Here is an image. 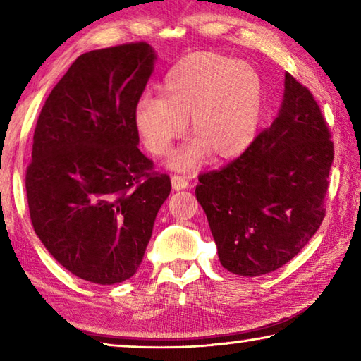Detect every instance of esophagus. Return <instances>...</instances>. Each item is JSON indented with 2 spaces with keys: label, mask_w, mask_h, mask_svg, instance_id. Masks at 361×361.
<instances>
[{
  "label": "esophagus",
  "mask_w": 361,
  "mask_h": 361,
  "mask_svg": "<svg viewBox=\"0 0 361 361\" xmlns=\"http://www.w3.org/2000/svg\"><path fill=\"white\" fill-rule=\"evenodd\" d=\"M172 188L175 191H181V189H186L189 188V180L186 176H181V175H173L172 176Z\"/></svg>",
  "instance_id": "1"
}]
</instances>
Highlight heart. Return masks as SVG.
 I'll use <instances>...</instances> for the list:
<instances>
[{"label":"heart","instance_id":"1","mask_svg":"<svg viewBox=\"0 0 361 361\" xmlns=\"http://www.w3.org/2000/svg\"><path fill=\"white\" fill-rule=\"evenodd\" d=\"M161 94L140 97L133 122L146 149L166 156L189 119L195 137L170 157L173 169L199 167L213 151L219 159H234L258 135L264 87L247 62L215 52L192 54L167 73Z\"/></svg>","mask_w":361,"mask_h":361}]
</instances>
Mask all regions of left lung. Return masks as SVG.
<instances>
[{
  "label": "left lung",
  "mask_w": 361,
  "mask_h": 361,
  "mask_svg": "<svg viewBox=\"0 0 361 361\" xmlns=\"http://www.w3.org/2000/svg\"><path fill=\"white\" fill-rule=\"evenodd\" d=\"M307 87L285 75L277 118L240 157L199 176L195 197L221 266L264 276L301 252L325 218L334 148Z\"/></svg>",
  "instance_id": "1"
}]
</instances>
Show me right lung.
<instances>
[{
    "mask_svg": "<svg viewBox=\"0 0 361 361\" xmlns=\"http://www.w3.org/2000/svg\"><path fill=\"white\" fill-rule=\"evenodd\" d=\"M156 52L129 42L79 56L42 106L25 188L33 229L76 277L99 285L142 264L170 178L138 149L133 109Z\"/></svg>",
    "mask_w": 361,
    "mask_h": 361,
    "instance_id": "right-lung-1",
    "label": "right lung"
}]
</instances>
